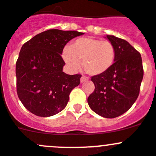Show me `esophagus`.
Segmentation results:
<instances>
[{
    "instance_id": "34e87169",
    "label": "esophagus",
    "mask_w": 156,
    "mask_h": 156,
    "mask_svg": "<svg viewBox=\"0 0 156 156\" xmlns=\"http://www.w3.org/2000/svg\"><path fill=\"white\" fill-rule=\"evenodd\" d=\"M88 77H87V76H83L82 77H81V79H80V82L81 83H84V82H86V81L87 80H88Z\"/></svg>"
}]
</instances>
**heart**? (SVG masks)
I'll use <instances>...</instances> for the list:
<instances>
[{"instance_id": "heart-1", "label": "heart", "mask_w": 156, "mask_h": 156, "mask_svg": "<svg viewBox=\"0 0 156 156\" xmlns=\"http://www.w3.org/2000/svg\"><path fill=\"white\" fill-rule=\"evenodd\" d=\"M62 57L65 63L73 69L83 68L91 76L101 75L113 65L115 57V47L108 41L93 37H83L74 41L70 47H65Z\"/></svg>"}]
</instances>
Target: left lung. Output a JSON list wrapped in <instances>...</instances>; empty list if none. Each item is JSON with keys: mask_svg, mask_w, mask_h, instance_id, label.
<instances>
[{"mask_svg": "<svg viewBox=\"0 0 156 156\" xmlns=\"http://www.w3.org/2000/svg\"><path fill=\"white\" fill-rule=\"evenodd\" d=\"M106 37L115 47V62L107 72L92 76L95 90L87 101L98 115L112 119L129 110L137 99L143 66L141 54L126 41L112 35Z\"/></svg>", "mask_w": 156, "mask_h": 156, "instance_id": "1", "label": "left lung"}]
</instances>
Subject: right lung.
Returning <instances> with one entry per match:
<instances>
[{"label":"right lung","mask_w":156,"mask_h":156,"mask_svg":"<svg viewBox=\"0 0 156 156\" xmlns=\"http://www.w3.org/2000/svg\"><path fill=\"white\" fill-rule=\"evenodd\" d=\"M84 34L75 30H48L21 47L16 63L17 93L24 107L33 114L48 117L61 112L69 93L80 83V74L63 72L61 57L65 45Z\"/></svg>","instance_id":"right-lung-1"}]
</instances>
